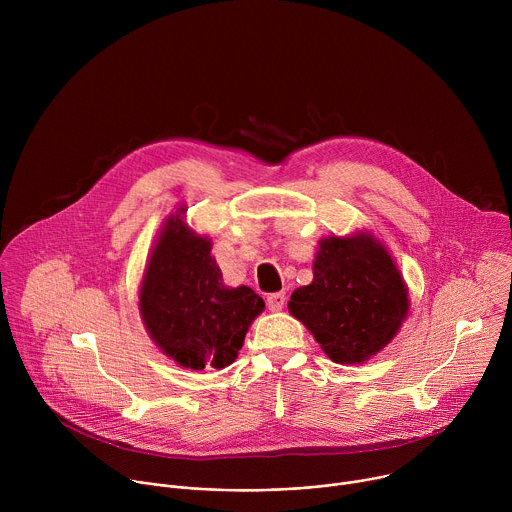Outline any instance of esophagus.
Masks as SVG:
<instances>
[{
    "instance_id": "esophagus-1",
    "label": "esophagus",
    "mask_w": 512,
    "mask_h": 512,
    "mask_svg": "<svg viewBox=\"0 0 512 512\" xmlns=\"http://www.w3.org/2000/svg\"><path fill=\"white\" fill-rule=\"evenodd\" d=\"M285 294L283 291H275V294H269L267 296V308L271 310V312H279L283 306H285Z\"/></svg>"
}]
</instances>
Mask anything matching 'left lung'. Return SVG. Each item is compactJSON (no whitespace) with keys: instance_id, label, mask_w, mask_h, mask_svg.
I'll return each instance as SVG.
<instances>
[{"instance_id":"obj_1","label":"left lung","mask_w":512,"mask_h":512,"mask_svg":"<svg viewBox=\"0 0 512 512\" xmlns=\"http://www.w3.org/2000/svg\"><path fill=\"white\" fill-rule=\"evenodd\" d=\"M407 310V289L395 261L362 233L322 239L314 281L289 300V312L338 364H358L383 350Z\"/></svg>"}]
</instances>
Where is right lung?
Returning a JSON list of instances; mask_svg holds the SVG:
<instances>
[{"instance_id":"add662e5","label":"right lung","mask_w":512,"mask_h":512,"mask_svg":"<svg viewBox=\"0 0 512 512\" xmlns=\"http://www.w3.org/2000/svg\"><path fill=\"white\" fill-rule=\"evenodd\" d=\"M263 308L251 287L223 283L208 239L196 237L180 214L168 218L143 275L139 310L170 358L192 371L229 367Z\"/></svg>"}]
</instances>
